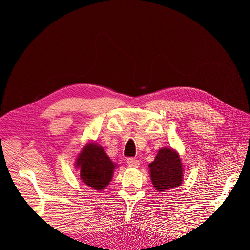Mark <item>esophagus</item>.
<instances>
[{
	"label": "esophagus",
	"mask_w": 250,
	"mask_h": 250,
	"mask_svg": "<svg viewBox=\"0 0 250 250\" xmlns=\"http://www.w3.org/2000/svg\"><path fill=\"white\" fill-rule=\"evenodd\" d=\"M127 165H128V167H130V168H139L140 162H139V160H137V158H134V157H128Z\"/></svg>",
	"instance_id": "esophagus-1"
}]
</instances>
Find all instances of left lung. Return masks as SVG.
I'll use <instances>...</instances> for the list:
<instances>
[{"instance_id": "obj_1", "label": "left lung", "mask_w": 250, "mask_h": 250, "mask_svg": "<svg viewBox=\"0 0 250 250\" xmlns=\"http://www.w3.org/2000/svg\"><path fill=\"white\" fill-rule=\"evenodd\" d=\"M149 168L151 181L158 192L181 185L184 169L175 150L162 148L156 154L154 162L149 165Z\"/></svg>"}]
</instances>
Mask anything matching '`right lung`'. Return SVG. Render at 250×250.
Masks as SVG:
<instances>
[{
    "instance_id": "right-lung-1",
    "label": "right lung",
    "mask_w": 250,
    "mask_h": 250,
    "mask_svg": "<svg viewBox=\"0 0 250 250\" xmlns=\"http://www.w3.org/2000/svg\"><path fill=\"white\" fill-rule=\"evenodd\" d=\"M76 164V167L80 170L81 180L97 191L107 187L116 167L103 147L96 143H89L82 149Z\"/></svg>"
}]
</instances>
